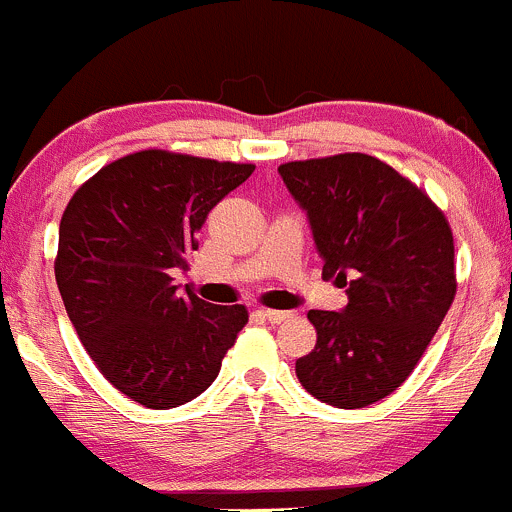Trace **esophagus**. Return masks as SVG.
Here are the masks:
<instances>
[{
	"mask_svg": "<svg viewBox=\"0 0 512 512\" xmlns=\"http://www.w3.org/2000/svg\"><path fill=\"white\" fill-rule=\"evenodd\" d=\"M256 313L261 315L263 320H268V323H273V325L286 323L288 318H293L291 310H271V308H261V310H256Z\"/></svg>",
	"mask_w": 512,
	"mask_h": 512,
	"instance_id": "1",
	"label": "esophagus"
}]
</instances>
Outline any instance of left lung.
<instances>
[{
    "label": "left lung",
    "instance_id": "left-lung-1",
    "mask_svg": "<svg viewBox=\"0 0 512 512\" xmlns=\"http://www.w3.org/2000/svg\"><path fill=\"white\" fill-rule=\"evenodd\" d=\"M278 172L308 214L323 278L347 288L342 313H308L318 340L295 374L330 407H370L402 387L449 313V219L412 179L365 152L286 162Z\"/></svg>",
    "mask_w": 512,
    "mask_h": 512
}]
</instances>
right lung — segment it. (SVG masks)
Masks as SVG:
<instances>
[{
  "label": "right lung",
  "mask_w": 512,
  "mask_h": 512,
  "mask_svg": "<svg viewBox=\"0 0 512 512\" xmlns=\"http://www.w3.org/2000/svg\"><path fill=\"white\" fill-rule=\"evenodd\" d=\"M256 165L140 150L76 189L59 226L56 283L78 340L118 392L172 409L217 379L244 305L182 293L207 214Z\"/></svg>",
  "instance_id": "1"
}]
</instances>
